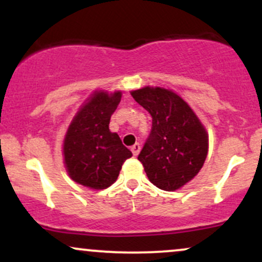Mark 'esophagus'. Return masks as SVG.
<instances>
[{
    "instance_id": "obj_1",
    "label": "esophagus",
    "mask_w": 262,
    "mask_h": 262,
    "mask_svg": "<svg viewBox=\"0 0 262 262\" xmlns=\"http://www.w3.org/2000/svg\"><path fill=\"white\" fill-rule=\"evenodd\" d=\"M130 150H132V152H133V155L137 156L140 151V144H138V143L134 144V145L130 148Z\"/></svg>"
}]
</instances>
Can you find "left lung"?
Returning a JSON list of instances; mask_svg holds the SVG:
<instances>
[{
    "label": "left lung",
    "instance_id": "obj_1",
    "mask_svg": "<svg viewBox=\"0 0 262 262\" xmlns=\"http://www.w3.org/2000/svg\"><path fill=\"white\" fill-rule=\"evenodd\" d=\"M150 113L152 127L138 160L152 185L176 191L194 179L208 154V133L177 93L145 86L130 92Z\"/></svg>",
    "mask_w": 262,
    "mask_h": 262
}]
</instances>
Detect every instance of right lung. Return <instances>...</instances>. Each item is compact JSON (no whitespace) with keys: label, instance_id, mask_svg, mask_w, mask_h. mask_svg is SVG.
Returning a JSON list of instances; mask_svg holds the SVG:
<instances>
[{"label":"right lung","instance_id":"add662e5","mask_svg":"<svg viewBox=\"0 0 262 262\" xmlns=\"http://www.w3.org/2000/svg\"><path fill=\"white\" fill-rule=\"evenodd\" d=\"M121 98V91H95L75 114L66 132L62 144L66 171L85 187H110L116 182L123 162L133 155L119 135L108 127Z\"/></svg>","mask_w":262,"mask_h":262}]
</instances>
